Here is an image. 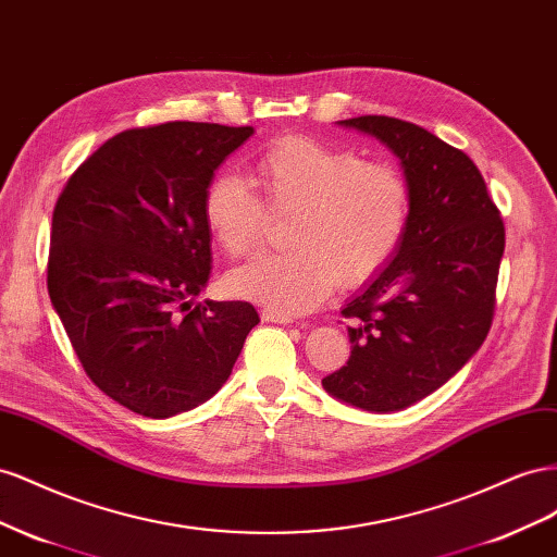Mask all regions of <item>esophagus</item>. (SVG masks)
<instances>
[{
    "instance_id": "obj_1",
    "label": "esophagus",
    "mask_w": 557,
    "mask_h": 557,
    "mask_svg": "<svg viewBox=\"0 0 557 557\" xmlns=\"http://www.w3.org/2000/svg\"><path fill=\"white\" fill-rule=\"evenodd\" d=\"M261 320H263V322H275V324H292V322H294L289 314L277 312V310H270V308H263V310H261Z\"/></svg>"
}]
</instances>
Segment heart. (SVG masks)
<instances>
[{
    "label": "heart",
    "mask_w": 557,
    "mask_h": 557,
    "mask_svg": "<svg viewBox=\"0 0 557 557\" xmlns=\"http://www.w3.org/2000/svg\"><path fill=\"white\" fill-rule=\"evenodd\" d=\"M251 190L219 174L202 194V216L231 257L263 243L268 212L292 214L287 245L237 268L233 294L284 314L314 310L336 284L357 287L399 251L410 224V186L404 172L359 151L300 135L275 139L251 165Z\"/></svg>",
    "instance_id": "obj_1"
}]
</instances>
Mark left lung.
Wrapping results in <instances>:
<instances>
[{
  "label": "left lung",
  "instance_id": "8db88e82",
  "mask_svg": "<svg viewBox=\"0 0 557 557\" xmlns=\"http://www.w3.org/2000/svg\"><path fill=\"white\" fill-rule=\"evenodd\" d=\"M341 125L399 156L412 205L396 257L343 308L349 359L322 385L363 410H401L448 383L483 345L495 317L504 221L465 151L392 116Z\"/></svg>",
  "mask_w": 557,
  "mask_h": 557
}]
</instances>
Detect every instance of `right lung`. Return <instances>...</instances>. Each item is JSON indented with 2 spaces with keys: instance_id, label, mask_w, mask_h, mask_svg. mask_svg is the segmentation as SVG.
<instances>
[{
  "instance_id": "add662e5",
  "label": "right lung",
  "mask_w": 557,
  "mask_h": 557,
  "mask_svg": "<svg viewBox=\"0 0 557 557\" xmlns=\"http://www.w3.org/2000/svg\"><path fill=\"white\" fill-rule=\"evenodd\" d=\"M251 125L170 121L107 139L58 196L46 284L86 375L145 418L226 383L259 312L190 304L210 277L202 194Z\"/></svg>"
}]
</instances>
